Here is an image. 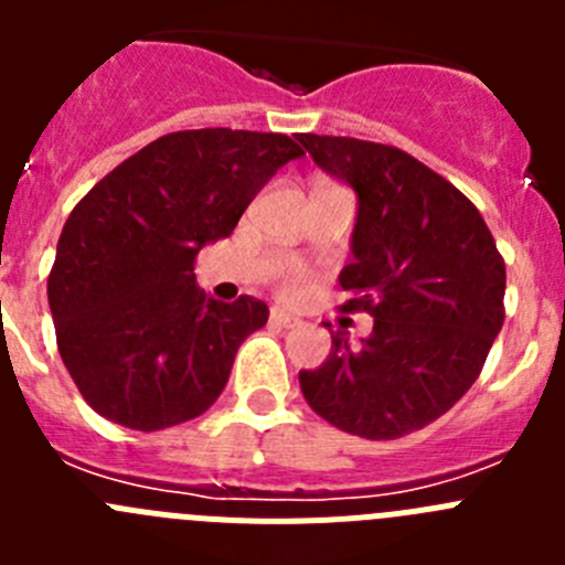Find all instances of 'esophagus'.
<instances>
[{"instance_id": "esophagus-1", "label": "esophagus", "mask_w": 565, "mask_h": 565, "mask_svg": "<svg viewBox=\"0 0 565 565\" xmlns=\"http://www.w3.org/2000/svg\"><path fill=\"white\" fill-rule=\"evenodd\" d=\"M268 322H271L274 328H294V326H299L297 317H291V313H286V311H279V308H274L271 317H268Z\"/></svg>"}]
</instances>
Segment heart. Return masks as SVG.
<instances>
[{
	"mask_svg": "<svg viewBox=\"0 0 565 565\" xmlns=\"http://www.w3.org/2000/svg\"><path fill=\"white\" fill-rule=\"evenodd\" d=\"M299 288H302V274H299V268L288 266L286 271H282V294H286V297H294Z\"/></svg>",
	"mask_w": 565,
	"mask_h": 565,
	"instance_id": "obj_1",
	"label": "heart"
}]
</instances>
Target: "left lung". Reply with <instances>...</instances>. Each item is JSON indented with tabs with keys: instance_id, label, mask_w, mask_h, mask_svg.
<instances>
[{
	"instance_id": "8db88e82",
	"label": "left lung",
	"mask_w": 565,
	"mask_h": 565,
	"mask_svg": "<svg viewBox=\"0 0 565 565\" xmlns=\"http://www.w3.org/2000/svg\"><path fill=\"white\" fill-rule=\"evenodd\" d=\"M297 138L356 192L342 311L373 317L362 344L331 331V356L299 371V387L339 430L402 438L444 416L478 379L503 326L507 266L467 194L413 154L342 135Z\"/></svg>"
}]
</instances>
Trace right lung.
Returning <instances> with one entry per match:
<instances>
[{"instance_id": "1", "label": "right lung", "mask_w": 565, "mask_h": 565, "mask_svg": "<svg viewBox=\"0 0 565 565\" xmlns=\"http://www.w3.org/2000/svg\"><path fill=\"white\" fill-rule=\"evenodd\" d=\"M302 147L279 132L183 129L104 174L70 212L47 277L64 367L84 402L129 430L206 413L266 302H217L194 257L228 237L254 194Z\"/></svg>"}]
</instances>
